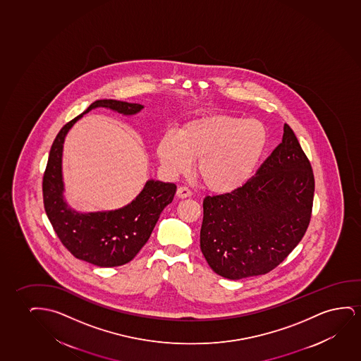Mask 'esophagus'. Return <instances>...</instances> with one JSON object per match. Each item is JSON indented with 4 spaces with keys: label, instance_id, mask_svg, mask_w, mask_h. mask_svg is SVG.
Listing matches in <instances>:
<instances>
[{
    "label": "esophagus",
    "instance_id": "esophagus-1",
    "mask_svg": "<svg viewBox=\"0 0 361 361\" xmlns=\"http://www.w3.org/2000/svg\"><path fill=\"white\" fill-rule=\"evenodd\" d=\"M176 195H178V198H188L191 197V195H192V192L188 190V188H185V186H183V188H178V191H176Z\"/></svg>",
    "mask_w": 361,
    "mask_h": 361
}]
</instances>
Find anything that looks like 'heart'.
Instances as JSON below:
<instances>
[{
	"label": "heart",
	"instance_id": "1",
	"mask_svg": "<svg viewBox=\"0 0 361 361\" xmlns=\"http://www.w3.org/2000/svg\"><path fill=\"white\" fill-rule=\"evenodd\" d=\"M267 144V129L259 121L218 114L192 119L178 132L168 130L157 155L170 176L188 173L197 159L203 185L212 192L231 193L252 178Z\"/></svg>",
	"mask_w": 361,
	"mask_h": 361
}]
</instances>
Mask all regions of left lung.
I'll use <instances>...</instances> for the list:
<instances>
[{
  "label": "left lung",
  "instance_id": "obj_1",
  "mask_svg": "<svg viewBox=\"0 0 361 361\" xmlns=\"http://www.w3.org/2000/svg\"><path fill=\"white\" fill-rule=\"evenodd\" d=\"M313 193L311 164L285 123L281 143L254 178L203 200L200 244L208 265L229 280L271 271L305 235Z\"/></svg>",
  "mask_w": 361,
  "mask_h": 361
}]
</instances>
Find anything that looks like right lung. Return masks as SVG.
Masks as SVG:
<instances>
[{"label":"right lung","mask_w":361,"mask_h":361,"mask_svg":"<svg viewBox=\"0 0 361 361\" xmlns=\"http://www.w3.org/2000/svg\"><path fill=\"white\" fill-rule=\"evenodd\" d=\"M111 109L134 116L143 104L117 99H97L61 128L50 149L43 178V200L60 242L75 257L99 267H121L130 262L148 242L164 208L173 202L176 185L150 178L138 196L123 207L111 211L80 212L65 198L63 150L66 134L91 109Z\"/></svg>","instance_id":"1"}]
</instances>
